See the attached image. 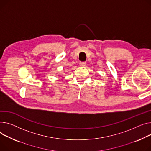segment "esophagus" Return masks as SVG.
<instances>
[{"label": "esophagus", "mask_w": 151, "mask_h": 151, "mask_svg": "<svg viewBox=\"0 0 151 151\" xmlns=\"http://www.w3.org/2000/svg\"><path fill=\"white\" fill-rule=\"evenodd\" d=\"M86 64V62L85 61H83V62H80L79 63V65L81 66H85Z\"/></svg>", "instance_id": "esophagus-1"}]
</instances>
